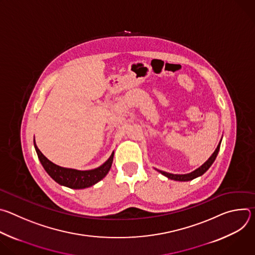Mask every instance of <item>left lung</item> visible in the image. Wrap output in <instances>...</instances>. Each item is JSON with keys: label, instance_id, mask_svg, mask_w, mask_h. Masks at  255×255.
Here are the masks:
<instances>
[{"label": "left lung", "instance_id": "obj_1", "mask_svg": "<svg viewBox=\"0 0 255 255\" xmlns=\"http://www.w3.org/2000/svg\"><path fill=\"white\" fill-rule=\"evenodd\" d=\"M222 141V139H221ZM221 141L220 143L218 144V146L216 148V150L214 151V153L212 154V156L201 166L199 167L198 169H196L195 171L191 172V173H188V174H172V173H168V172H165V171H162V170H158L159 172H161L163 175H165L166 177L170 178V179H174V180H179V181H188V180H192L202 174H204L209 168L210 166L213 164V162L215 161L217 155H218V152H219V149H220V145H221Z\"/></svg>", "mask_w": 255, "mask_h": 255}]
</instances>
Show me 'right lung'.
I'll list each match as a JSON object with an SVG mask.
<instances>
[{"mask_svg":"<svg viewBox=\"0 0 255 255\" xmlns=\"http://www.w3.org/2000/svg\"><path fill=\"white\" fill-rule=\"evenodd\" d=\"M34 147L46 172L56 181V183L70 189H86L97 184L98 181L104 178L106 174L109 172V170H110L113 162V157H114V153H112L110 158H109L100 167L92 170L82 171V170L58 166L53 162H51L50 160H48L41 153L38 147L36 146L35 142H34Z\"/></svg>","mask_w":255,"mask_h":255,"instance_id":"obj_1","label":"right lung"}]
</instances>
